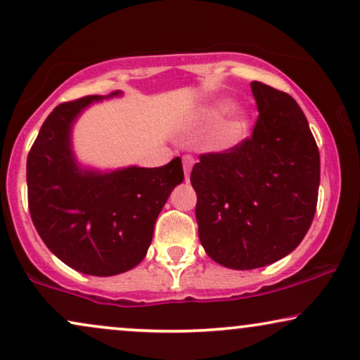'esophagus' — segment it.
I'll use <instances>...</instances> for the list:
<instances>
[{
	"mask_svg": "<svg viewBox=\"0 0 360 360\" xmlns=\"http://www.w3.org/2000/svg\"><path fill=\"white\" fill-rule=\"evenodd\" d=\"M181 162H184V172H185V179L188 180V176H190V172H192V167H193L195 160H193L192 155H185V157L181 158Z\"/></svg>",
	"mask_w": 360,
	"mask_h": 360,
	"instance_id": "34e87169",
	"label": "esophagus"
}]
</instances>
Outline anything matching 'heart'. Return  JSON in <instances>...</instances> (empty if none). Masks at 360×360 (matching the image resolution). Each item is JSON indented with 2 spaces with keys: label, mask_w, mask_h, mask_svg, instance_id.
<instances>
[{
  "label": "heart",
  "mask_w": 360,
  "mask_h": 360,
  "mask_svg": "<svg viewBox=\"0 0 360 360\" xmlns=\"http://www.w3.org/2000/svg\"><path fill=\"white\" fill-rule=\"evenodd\" d=\"M227 115V118L221 122L217 131V143L221 148H230L237 145L243 139L250 125V113L243 106H235L233 101L229 98H220L212 101L200 110V118L205 122H219Z\"/></svg>",
  "instance_id": "heart-1"
}]
</instances>
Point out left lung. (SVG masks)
Returning a JSON list of instances; mask_svg holds the SVG:
<instances>
[{"instance_id":"8db88e82","label":"left lung","mask_w":360,"mask_h":360,"mask_svg":"<svg viewBox=\"0 0 360 360\" xmlns=\"http://www.w3.org/2000/svg\"><path fill=\"white\" fill-rule=\"evenodd\" d=\"M250 139L202 155L190 181L207 255L235 270L265 267L299 247L316 215L321 157L309 122L287 93L252 82Z\"/></svg>"}]
</instances>
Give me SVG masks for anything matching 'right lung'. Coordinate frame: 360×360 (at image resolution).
Segmentation results:
<instances>
[{"label": "right lung", "instance_id": "1", "mask_svg": "<svg viewBox=\"0 0 360 360\" xmlns=\"http://www.w3.org/2000/svg\"><path fill=\"white\" fill-rule=\"evenodd\" d=\"M122 95L113 91L56 106L26 162L30 214L44 245L68 267L96 277L123 274L145 259L155 221L184 181L179 157L157 168L115 170L86 167L77 158V120L96 101Z\"/></svg>", "mask_w": 360, "mask_h": 360}]
</instances>
